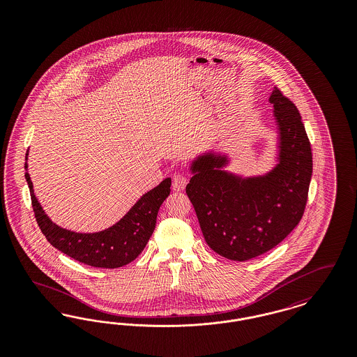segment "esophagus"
Returning a JSON list of instances; mask_svg holds the SVG:
<instances>
[{"mask_svg":"<svg viewBox=\"0 0 357 357\" xmlns=\"http://www.w3.org/2000/svg\"><path fill=\"white\" fill-rule=\"evenodd\" d=\"M187 182H188V178H187L186 175L178 172V174H175L172 176V188L175 191H182L186 187Z\"/></svg>","mask_w":357,"mask_h":357,"instance_id":"1","label":"esophagus"}]
</instances>
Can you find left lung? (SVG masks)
<instances>
[{"mask_svg":"<svg viewBox=\"0 0 357 357\" xmlns=\"http://www.w3.org/2000/svg\"><path fill=\"white\" fill-rule=\"evenodd\" d=\"M269 102L278 127V163L265 175L222 170L227 156L204 153L192 165L187 197L207 245L231 261L269 252L301 221L312 178V149L301 115L274 86Z\"/></svg>","mask_w":357,"mask_h":357,"instance_id":"left-lung-1","label":"left lung"}]
</instances>
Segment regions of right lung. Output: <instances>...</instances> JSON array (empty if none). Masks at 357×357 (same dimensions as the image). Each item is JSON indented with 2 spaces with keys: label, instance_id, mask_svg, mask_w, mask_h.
I'll return each mask as SVG.
<instances>
[{
  "label": "right lung",
  "instance_id": "1",
  "mask_svg": "<svg viewBox=\"0 0 357 357\" xmlns=\"http://www.w3.org/2000/svg\"><path fill=\"white\" fill-rule=\"evenodd\" d=\"M25 179L31 191L36 221L52 246L85 265L105 269L124 266L143 252L155 229L159 207L171 191V178H166L146 192L114 226L98 233H75L50 220L34 195L33 183L28 171Z\"/></svg>",
  "mask_w": 357,
  "mask_h": 357
}]
</instances>
